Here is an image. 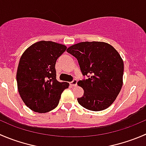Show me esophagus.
Masks as SVG:
<instances>
[{
    "label": "esophagus",
    "instance_id": "34e87169",
    "mask_svg": "<svg viewBox=\"0 0 146 146\" xmlns=\"http://www.w3.org/2000/svg\"><path fill=\"white\" fill-rule=\"evenodd\" d=\"M77 80L76 79H73L71 82H70V85L71 86H76L77 85Z\"/></svg>",
    "mask_w": 146,
    "mask_h": 146
}]
</instances>
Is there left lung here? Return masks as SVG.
<instances>
[{
	"label": "left lung",
	"mask_w": 146,
	"mask_h": 146,
	"mask_svg": "<svg viewBox=\"0 0 146 146\" xmlns=\"http://www.w3.org/2000/svg\"><path fill=\"white\" fill-rule=\"evenodd\" d=\"M67 52L77 58L80 70L88 79L78 82L84 90L78 102L85 108L100 111L108 108L123 86V61L118 52L104 42H81L70 46Z\"/></svg>",
	"instance_id": "left-lung-1"
}]
</instances>
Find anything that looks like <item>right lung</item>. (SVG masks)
<instances>
[{"label": "right lung", "mask_w": 146, "mask_h": 146, "mask_svg": "<svg viewBox=\"0 0 146 146\" xmlns=\"http://www.w3.org/2000/svg\"><path fill=\"white\" fill-rule=\"evenodd\" d=\"M66 46L52 41L37 42L24 51L16 74L23 101L34 112L47 113L56 108L69 83L56 79V63Z\"/></svg>", "instance_id": "1"}]
</instances>
